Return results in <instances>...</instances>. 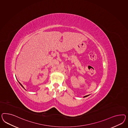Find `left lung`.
<instances>
[{
    "instance_id": "1",
    "label": "left lung",
    "mask_w": 128,
    "mask_h": 128,
    "mask_svg": "<svg viewBox=\"0 0 128 128\" xmlns=\"http://www.w3.org/2000/svg\"><path fill=\"white\" fill-rule=\"evenodd\" d=\"M89 95H87V96H85L84 97H86L88 96Z\"/></svg>"
}]
</instances>
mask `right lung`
Here are the masks:
<instances>
[{"mask_svg": "<svg viewBox=\"0 0 128 128\" xmlns=\"http://www.w3.org/2000/svg\"><path fill=\"white\" fill-rule=\"evenodd\" d=\"M19 82V83H20V85L21 86H22V87H23V88H24V87H23V86H22V84H21L20 83V82Z\"/></svg>", "mask_w": 128, "mask_h": 128, "instance_id": "add662e5", "label": "right lung"}]
</instances>
